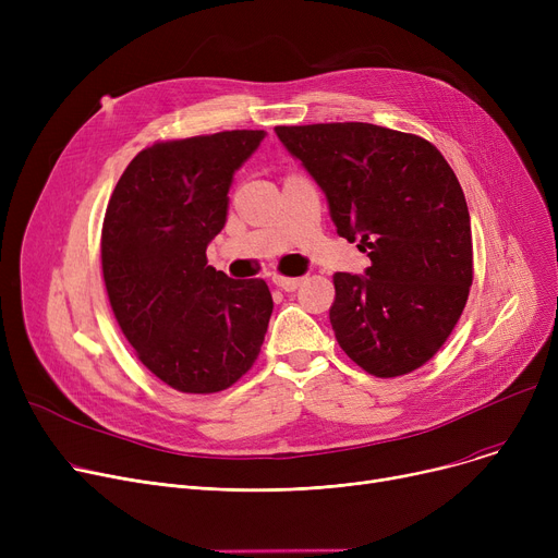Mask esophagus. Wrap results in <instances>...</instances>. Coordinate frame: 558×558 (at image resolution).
<instances>
[{
  "instance_id": "1",
  "label": "esophagus",
  "mask_w": 558,
  "mask_h": 558,
  "mask_svg": "<svg viewBox=\"0 0 558 558\" xmlns=\"http://www.w3.org/2000/svg\"><path fill=\"white\" fill-rule=\"evenodd\" d=\"M271 280H274L276 287H280L284 291H296L301 287V282H303V278H287V276H274Z\"/></svg>"
}]
</instances>
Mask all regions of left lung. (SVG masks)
Listing matches in <instances>:
<instances>
[{"mask_svg": "<svg viewBox=\"0 0 558 558\" xmlns=\"http://www.w3.org/2000/svg\"><path fill=\"white\" fill-rule=\"evenodd\" d=\"M276 133L326 192L337 232L371 257L366 276H332L343 353L375 377L421 368L473 284L471 215L452 167L432 142L364 122Z\"/></svg>", "mask_w": 558, "mask_h": 558, "instance_id": "8db88e82", "label": "left lung"}]
</instances>
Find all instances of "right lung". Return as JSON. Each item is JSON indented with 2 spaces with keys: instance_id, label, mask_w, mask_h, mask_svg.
Listing matches in <instances>:
<instances>
[{
  "instance_id": "right-lung-1",
  "label": "right lung",
  "mask_w": 558,
  "mask_h": 558,
  "mask_svg": "<svg viewBox=\"0 0 558 558\" xmlns=\"http://www.w3.org/2000/svg\"><path fill=\"white\" fill-rule=\"evenodd\" d=\"M264 131L156 142L124 169L101 228L112 314L137 360L183 393H217L255 364L274 299L259 278L232 280L205 248L228 215L232 173Z\"/></svg>"
}]
</instances>
